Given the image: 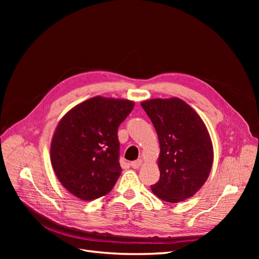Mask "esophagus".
<instances>
[{
    "instance_id": "esophagus-1",
    "label": "esophagus",
    "mask_w": 259,
    "mask_h": 259,
    "mask_svg": "<svg viewBox=\"0 0 259 259\" xmlns=\"http://www.w3.org/2000/svg\"><path fill=\"white\" fill-rule=\"evenodd\" d=\"M142 164H143V161H142V160L133 161V162H131V166H132L133 168H139L140 166H142Z\"/></svg>"
}]
</instances>
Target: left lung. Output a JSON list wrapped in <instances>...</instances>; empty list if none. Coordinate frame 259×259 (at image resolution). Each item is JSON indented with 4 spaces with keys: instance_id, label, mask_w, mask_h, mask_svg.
Listing matches in <instances>:
<instances>
[{
    "instance_id": "left-lung-1",
    "label": "left lung",
    "mask_w": 259,
    "mask_h": 259,
    "mask_svg": "<svg viewBox=\"0 0 259 259\" xmlns=\"http://www.w3.org/2000/svg\"><path fill=\"white\" fill-rule=\"evenodd\" d=\"M140 105L150 117L160 144V179L151 186L152 192L168 203L193 197L207 180L214 160L205 123L177 97L153 98Z\"/></svg>"
}]
</instances>
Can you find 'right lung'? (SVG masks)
I'll use <instances>...</instances> for the list:
<instances>
[{"label":"right lung","mask_w":259,"mask_h":259,"mask_svg":"<svg viewBox=\"0 0 259 259\" xmlns=\"http://www.w3.org/2000/svg\"><path fill=\"white\" fill-rule=\"evenodd\" d=\"M135 103L96 96L61 117L51 143V162L60 184L83 201L112 190L121 175L117 127Z\"/></svg>","instance_id":"add662e5"}]
</instances>
